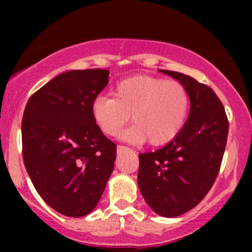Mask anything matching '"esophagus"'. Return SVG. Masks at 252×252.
I'll use <instances>...</instances> for the list:
<instances>
[{
    "instance_id": "esophagus-1",
    "label": "esophagus",
    "mask_w": 252,
    "mask_h": 252,
    "mask_svg": "<svg viewBox=\"0 0 252 252\" xmlns=\"http://www.w3.org/2000/svg\"><path fill=\"white\" fill-rule=\"evenodd\" d=\"M126 150H130V149L126 146H124V145H118V146H117V152H118V154L122 151H126Z\"/></svg>"
}]
</instances>
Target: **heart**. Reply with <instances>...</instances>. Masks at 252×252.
Instances as JSON below:
<instances>
[{
	"instance_id": "1",
	"label": "heart",
	"mask_w": 252,
	"mask_h": 252,
	"mask_svg": "<svg viewBox=\"0 0 252 252\" xmlns=\"http://www.w3.org/2000/svg\"><path fill=\"white\" fill-rule=\"evenodd\" d=\"M113 95L97 96L91 103L94 121L106 135H117L131 114L135 124L122 138L161 146L173 140L187 123L190 97L179 81L135 75L119 81Z\"/></svg>"
}]
</instances>
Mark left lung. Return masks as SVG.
<instances>
[{"mask_svg":"<svg viewBox=\"0 0 252 252\" xmlns=\"http://www.w3.org/2000/svg\"><path fill=\"white\" fill-rule=\"evenodd\" d=\"M185 86L190 112L184 128L159 150L139 155L138 185L159 216L177 217L202 201L212 188L227 145V114L210 86L183 73L162 69Z\"/></svg>","mask_w":252,"mask_h":252,"instance_id":"left-lung-1","label":"left lung"}]
</instances>
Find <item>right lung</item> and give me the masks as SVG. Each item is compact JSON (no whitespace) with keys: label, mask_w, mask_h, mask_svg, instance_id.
<instances>
[{"label":"right lung","mask_w":252,"mask_h":252,"mask_svg":"<svg viewBox=\"0 0 252 252\" xmlns=\"http://www.w3.org/2000/svg\"><path fill=\"white\" fill-rule=\"evenodd\" d=\"M106 69L69 70L30 96L22 119L23 159L46 204L83 217L100 201L116 159V144L91 114L108 84Z\"/></svg>","instance_id":"add662e5"}]
</instances>
